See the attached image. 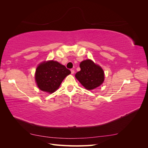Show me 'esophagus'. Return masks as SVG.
Returning a JSON list of instances; mask_svg holds the SVG:
<instances>
[{"instance_id":"1","label":"esophagus","mask_w":148,"mask_h":148,"mask_svg":"<svg viewBox=\"0 0 148 148\" xmlns=\"http://www.w3.org/2000/svg\"><path fill=\"white\" fill-rule=\"evenodd\" d=\"M71 74H74L75 73V70H73V69H71Z\"/></svg>"}]
</instances>
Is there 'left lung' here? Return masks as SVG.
<instances>
[{"instance_id":"8db88e82","label":"left lung","mask_w":148,"mask_h":148,"mask_svg":"<svg viewBox=\"0 0 148 148\" xmlns=\"http://www.w3.org/2000/svg\"><path fill=\"white\" fill-rule=\"evenodd\" d=\"M79 66L81 70L76 73L75 77L88 90L99 86L104 82V71L92 60H84L80 63Z\"/></svg>"}]
</instances>
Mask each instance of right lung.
I'll return each instance as SVG.
<instances>
[{
	"label": "right lung",
	"instance_id": "add662e5",
	"mask_svg": "<svg viewBox=\"0 0 148 148\" xmlns=\"http://www.w3.org/2000/svg\"><path fill=\"white\" fill-rule=\"evenodd\" d=\"M71 71L56 61L44 62L36 69L35 79L41 90L52 93L59 88L64 79Z\"/></svg>",
	"mask_w": 148,
	"mask_h": 148
}]
</instances>
